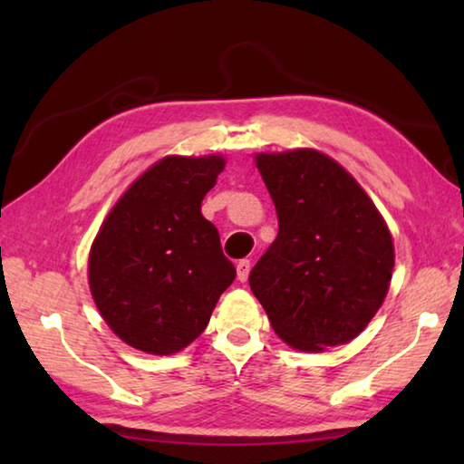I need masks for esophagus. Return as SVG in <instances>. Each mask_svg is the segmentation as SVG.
Listing matches in <instances>:
<instances>
[{
	"instance_id": "esophagus-1",
	"label": "esophagus",
	"mask_w": 464,
	"mask_h": 464,
	"mask_svg": "<svg viewBox=\"0 0 464 464\" xmlns=\"http://www.w3.org/2000/svg\"><path fill=\"white\" fill-rule=\"evenodd\" d=\"M249 270H251V262L249 260L237 262V280L239 282H246L247 276H249Z\"/></svg>"
}]
</instances>
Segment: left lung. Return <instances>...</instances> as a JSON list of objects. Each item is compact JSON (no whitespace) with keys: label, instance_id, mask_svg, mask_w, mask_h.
Returning a JSON list of instances; mask_svg holds the SVG:
<instances>
[{"label":"left lung","instance_id":"obj_1","mask_svg":"<svg viewBox=\"0 0 464 464\" xmlns=\"http://www.w3.org/2000/svg\"><path fill=\"white\" fill-rule=\"evenodd\" d=\"M278 235L249 274L282 340L303 352L348 343L371 324L395 266L392 237L360 184L315 149L256 155Z\"/></svg>","mask_w":464,"mask_h":464}]
</instances>
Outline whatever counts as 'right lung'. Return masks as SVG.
Instances as JSON below:
<instances>
[{
	"instance_id": "right-lung-1",
	"label": "right lung",
	"mask_w": 464,
	"mask_h": 464,
	"mask_svg": "<svg viewBox=\"0 0 464 464\" xmlns=\"http://www.w3.org/2000/svg\"><path fill=\"white\" fill-rule=\"evenodd\" d=\"M225 168L221 155H168L110 210L90 249L93 303L124 343L147 354L184 350L207 329L235 280L202 198Z\"/></svg>"
}]
</instances>
